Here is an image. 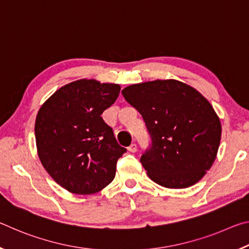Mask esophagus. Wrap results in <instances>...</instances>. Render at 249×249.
Here are the masks:
<instances>
[{"label":"esophagus","instance_id":"1","mask_svg":"<svg viewBox=\"0 0 249 249\" xmlns=\"http://www.w3.org/2000/svg\"><path fill=\"white\" fill-rule=\"evenodd\" d=\"M128 151L129 153H136L137 151V146L136 144H132L129 147H128Z\"/></svg>","mask_w":249,"mask_h":249}]
</instances>
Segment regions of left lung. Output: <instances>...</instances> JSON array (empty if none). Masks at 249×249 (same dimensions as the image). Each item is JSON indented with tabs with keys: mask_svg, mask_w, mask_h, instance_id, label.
<instances>
[{
	"mask_svg": "<svg viewBox=\"0 0 249 249\" xmlns=\"http://www.w3.org/2000/svg\"><path fill=\"white\" fill-rule=\"evenodd\" d=\"M141 113L151 138L141 162L154 182L184 189L212 167L222 126L212 105L200 92L178 80H155L122 90Z\"/></svg>",
	"mask_w": 249,
	"mask_h": 249,
	"instance_id": "left-lung-1",
	"label": "left lung"
}]
</instances>
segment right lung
<instances>
[{"mask_svg": "<svg viewBox=\"0 0 249 249\" xmlns=\"http://www.w3.org/2000/svg\"><path fill=\"white\" fill-rule=\"evenodd\" d=\"M121 87L81 79L66 84L41 105L35 122L37 153L46 171L75 195L99 192L114 179L126 148L117 144L102 113Z\"/></svg>", "mask_w": 249, "mask_h": 249, "instance_id": "obj_1", "label": "right lung"}]
</instances>
